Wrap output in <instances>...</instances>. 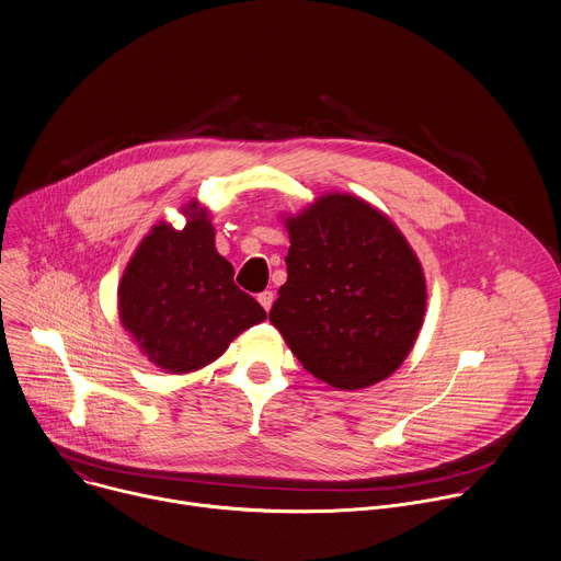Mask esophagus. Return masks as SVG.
I'll return each instance as SVG.
<instances>
[{
  "label": "esophagus",
  "instance_id": "esophagus-1",
  "mask_svg": "<svg viewBox=\"0 0 561 561\" xmlns=\"http://www.w3.org/2000/svg\"><path fill=\"white\" fill-rule=\"evenodd\" d=\"M257 301H260V304H262V308L268 312V310H271V306H273V301H275L273 290H264V293H260V295H257Z\"/></svg>",
  "mask_w": 561,
  "mask_h": 561
}]
</instances>
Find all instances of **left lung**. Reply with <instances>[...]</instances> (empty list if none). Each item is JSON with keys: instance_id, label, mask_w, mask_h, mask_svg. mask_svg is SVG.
Here are the masks:
<instances>
[{"instance_id": "8db88e82", "label": "left lung", "mask_w": 561, "mask_h": 561, "mask_svg": "<svg viewBox=\"0 0 561 561\" xmlns=\"http://www.w3.org/2000/svg\"><path fill=\"white\" fill-rule=\"evenodd\" d=\"M288 279L271 321L312 377L336 390L388 379L423 325V266L371 205L328 194L286 218Z\"/></svg>"}]
</instances>
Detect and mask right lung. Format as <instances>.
<instances>
[{
  "instance_id": "add662e5",
  "label": "right lung",
  "mask_w": 561,
  "mask_h": 561,
  "mask_svg": "<svg viewBox=\"0 0 561 561\" xmlns=\"http://www.w3.org/2000/svg\"><path fill=\"white\" fill-rule=\"evenodd\" d=\"M184 216V229L160 222L142 238L118 284L121 323L151 363L173 375L209 365L266 319L216 251L207 209L192 203Z\"/></svg>"
}]
</instances>
